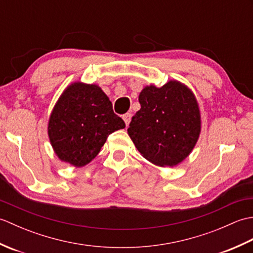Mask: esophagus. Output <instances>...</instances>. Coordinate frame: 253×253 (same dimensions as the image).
I'll return each instance as SVG.
<instances>
[{
  "label": "esophagus",
  "instance_id": "obj_1",
  "mask_svg": "<svg viewBox=\"0 0 253 253\" xmlns=\"http://www.w3.org/2000/svg\"><path fill=\"white\" fill-rule=\"evenodd\" d=\"M123 120H124V122H125L126 126L129 125L130 120H131V114H130V113H126V114H124L123 115Z\"/></svg>",
  "mask_w": 253,
  "mask_h": 253
}]
</instances>
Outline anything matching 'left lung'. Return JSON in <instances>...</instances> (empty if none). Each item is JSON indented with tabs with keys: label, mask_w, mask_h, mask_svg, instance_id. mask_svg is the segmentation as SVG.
<instances>
[{
	"label": "left lung",
	"mask_w": 253,
	"mask_h": 253,
	"mask_svg": "<svg viewBox=\"0 0 253 253\" xmlns=\"http://www.w3.org/2000/svg\"><path fill=\"white\" fill-rule=\"evenodd\" d=\"M128 135L142 157L161 168L181 163L196 147L201 132V113L192 90L178 80L162 87L146 85Z\"/></svg>",
	"instance_id": "8db88e82"
}]
</instances>
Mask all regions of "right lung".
Here are the masks:
<instances>
[{
    "instance_id": "obj_1",
    "label": "right lung",
    "mask_w": 253,
    "mask_h": 253,
    "mask_svg": "<svg viewBox=\"0 0 253 253\" xmlns=\"http://www.w3.org/2000/svg\"><path fill=\"white\" fill-rule=\"evenodd\" d=\"M123 128L125 123L98 84L75 82L53 107L47 135L62 162L83 168L99 154L110 133Z\"/></svg>"
}]
</instances>
